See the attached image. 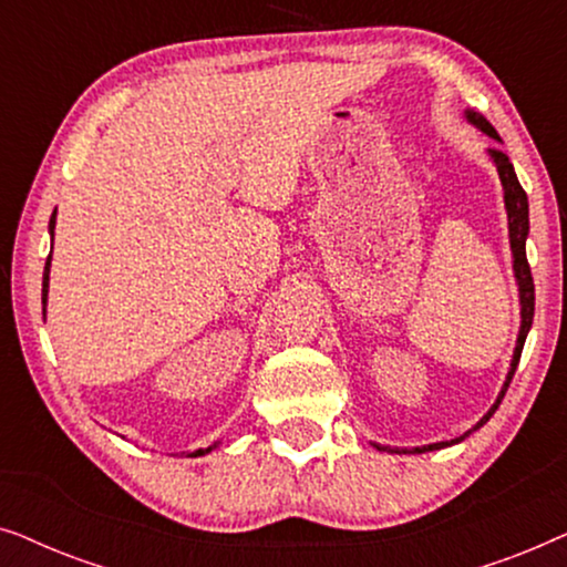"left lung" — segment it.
Wrapping results in <instances>:
<instances>
[{
	"instance_id": "1",
	"label": "left lung",
	"mask_w": 567,
	"mask_h": 567,
	"mask_svg": "<svg viewBox=\"0 0 567 567\" xmlns=\"http://www.w3.org/2000/svg\"><path fill=\"white\" fill-rule=\"evenodd\" d=\"M464 115H467V121L475 123L480 131H485L487 136L495 138V142H501L498 131L491 126V121H487L485 115H480L475 111H464ZM487 154H491L495 167H498V177H501V185H503V204H506V214H508V239H511V252H514V276H516V284H518V301H522V328H518V338H516V348H514V359H511L508 377H506V382H503V390L498 394V400L493 402V408L487 410V413L480 417V423L472 425V429L464 433V436L452 439V441H439V444H429V446H415V449H392V446L374 444L379 452L423 454V452H436V449L460 444V441L467 439L472 431H477L480 425H485L487 421H491L493 413L501 405L503 394H506V390H508L511 379H514L518 359H522L524 340H526V336H529V328H532V320H534V278H532L529 260H526V237H529V200H526V193L522 188V183H518V177L514 173V165H511L506 154H503L501 150H487Z\"/></svg>"
}]
</instances>
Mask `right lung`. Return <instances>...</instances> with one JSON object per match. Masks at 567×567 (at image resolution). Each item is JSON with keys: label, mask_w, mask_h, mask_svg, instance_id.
Returning a JSON list of instances; mask_svg holds the SVG:
<instances>
[{"label": "right lung", "mask_w": 567, "mask_h": 567, "mask_svg": "<svg viewBox=\"0 0 567 567\" xmlns=\"http://www.w3.org/2000/svg\"><path fill=\"white\" fill-rule=\"evenodd\" d=\"M53 227H56V216H53L51 224H49L51 235H53ZM49 270H51V255H49V262H45V270H43V307H45V299H49ZM43 312H45V309H43ZM212 449H216V444L208 446V449H198V452H193L190 456H204V454L212 452Z\"/></svg>", "instance_id": "obj_1"}]
</instances>
